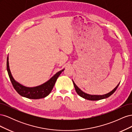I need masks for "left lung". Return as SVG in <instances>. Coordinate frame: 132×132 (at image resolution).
<instances>
[{
    "label": "left lung",
    "instance_id": "1",
    "mask_svg": "<svg viewBox=\"0 0 132 132\" xmlns=\"http://www.w3.org/2000/svg\"><path fill=\"white\" fill-rule=\"evenodd\" d=\"M73 82L74 84V85L75 87V89L76 90V92H77V93L80 96H81V97L86 99V100H91V101H96V100H102V99H104V98H106L107 97H110L111 95H112L115 91L116 90V89H117L118 86L119 85V82L118 84L116 86L115 88H114L111 91H110V93L104 94V95H91V94H87L84 93V92L82 91L79 88L78 86L75 84V82H74L73 80Z\"/></svg>",
    "mask_w": 132,
    "mask_h": 132
}]
</instances>
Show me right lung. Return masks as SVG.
<instances>
[{"mask_svg": "<svg viewBox=\"0 0 132 132\" xmlns=\"http://www.w3.org/2000/svg\"><path fill=\"white\" fill-rule=\"evenodd\" d=\"M6 68L10 81L15 90L22 96L30 99H39L47 96L52 90L57 78L64 70L63 69L59 71L48 80L40 85L35 87H27L22 85L14 79L10 69L8 56L7 57Z\"/></svg>", "mask_w": 132, "mask_h": 132, "instance_id": "obj_1", "label": "right lung"}]
</instances>
